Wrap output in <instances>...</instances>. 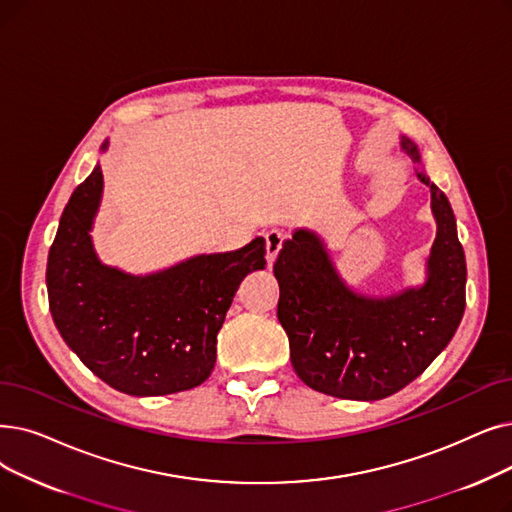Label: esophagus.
<instances>
[{"mask_svg": "<svg viewBox=\"0 0 512 512\" xmlns=\"http://www.w3.org/2000/svg\"><path fill=\"white\" fill-rule=\"evenodd\" d=\"M284 242V234L278 230H270L265 234V261H268V268H272Z\"/></svg>", "mask_w": 512, "mask_h": 512, "instance_id": "obj_1", "label": "esophagus"}]
</instances>
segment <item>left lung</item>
<instances>
[{"instance_id": "1", "label": "left lung", "mask_w": 512, "mask_h": 512, "mask_svg": "<svg viewBox=\"0 0 512 512\" xmlns=\"http://www.w3.org/2000/svg\"><path fill=\"white\" fill-rule=\"evenodd\" d=\"M402 150L420 161L416 144ZM437 236L427 259V280L389 297L351 291L335 270L324 242L297 230L274 263L280 284L278 320L291 345L299 379L320 393L374 402L412 383L446 349L466 305V261L448 196L429 177Z\"/></svg>"}]
</instances>
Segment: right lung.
Masks as SVG:
<instances>
[{"label": "right lung", "mask_w": 512, "mask_h": 512, "mask_svg": "<svg viewBox=\"0 0 512 512\" xmlns=\"http://www.w3.org/2000/svg\"><path fill=\"white\" fill-rule=\"evenodd\" d=\"M102 184L96 165L64 207L50 247L46 284L60 337L121 393L146 397L198 387L215 366L217 332L238 284L265 268V240L157 274H125L98 259L90 236Z\"/></svg>", "instance_id": "1"}]
</instances>
